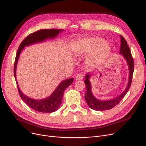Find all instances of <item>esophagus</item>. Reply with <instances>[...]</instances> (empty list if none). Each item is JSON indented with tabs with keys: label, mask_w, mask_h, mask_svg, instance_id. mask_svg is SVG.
<instances>
[{
	"label": "esophagus",
	"mask_w": 146,
	"mask_h": 146,
	"mask_svg": "<svg viewBox=\"0 0 146 146\" xmlns=\"http://www.w3.org/2000/svg\"><path fill=\"white\" fill-rule=\"evenodd\" d=\"M83 75L82 74L79 73L76 75L75 79H76V80H81L83 79Z\"/></svg>",
	"instance_id": "esophagus-1"
}]
</instances>
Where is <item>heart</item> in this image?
<instances>
[{
    "label": "heart",
    "instance_id": "obj_1",
    "mask_svg": "<svg viewBox=\"0 0 146 146\" xmlns=\"http://www.w3.org/2000/svg\"><path fill=\"white\" fill-rule=\"evenodd\" d=\"M110 45L102 38L92 36L82 38L76 42L73 48L76 55L85 56L91 53L88 62L92 66L101 64L110 51Z\"/></svg>",
    "mask_w": 146,
    "mask_h": 146
}]
</instances>
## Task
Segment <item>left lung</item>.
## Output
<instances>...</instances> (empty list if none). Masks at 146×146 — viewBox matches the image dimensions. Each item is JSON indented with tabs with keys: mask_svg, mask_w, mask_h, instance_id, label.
<instances>
[{
	"mask_svg": "<svg viewBox=\"0 0 146 146\" xmlns=\"http://www.w3.org/2000/svg\"><path fill=\"white\" fill-rule=\"evenodd\" d=\"M121 38V45L119 50V54L122 55L126 60L128 66L129 70V78L128 82L127 83V87L124 91L118 96L110 100L102 101L98 99L95 97L92 92V86L90 82V79L92 74L88 73L85 76V83L86 84V94L85 95V101L89 106V108L95 111H106L112 109L113 107L117 105L120 101L124 98L125 95L128 92V91L130 88L131 84V81L133 79V75L134 72V60L131 55V51L127 45V42L124 39V38L120 35Z\"/></svg>",
	"mask_w": 146,
	"mask_h": 146,
	"instance_id": "8db88e82",
	"label": "left lung"
}]
</instances>
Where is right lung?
Returning a JSON list of instances; mask_svg holds the SVG:
<instances>
[{
	"mask_svg": "<svg viewBox=\"0 0 146 146\" xmlns=\"http://www.w3.org/2000/svg\"><path fill=\"white\" fill-rule=\"evenodd\" d=\"M63 29H41L31 34L22 41L18 50L14 64V76L16 80L17 87L21 98L24 102L34 110L41 112H53L56 111L61 105L65 89L72 84L73 78H70L61 82L54 91L47 98L42 99H34L31 98L22 92L17 80V67L18 61L22 50L25 47L37 43L45 42L48 39H53Z\"/></svg>",
	"mask_w": 146,
	"mask_h": 146,
	"instance_id": "add662e5",
	"label": "right lung"
}]
</instances>
